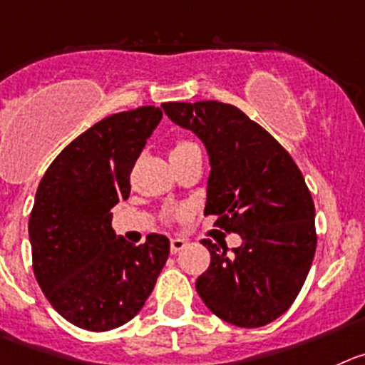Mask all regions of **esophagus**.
<instances>
[{"label": "esophagus", "instance_id": "obj_1", "mask_svg": "<svg viewBox=\"0 0 365 365\" xmlns=\"http://www.w3.org/2000/svg\"><path fill=\"white\" fill-rule=\"evenodd\" d=\"M185 247H187L185 240H180V237H175V240H171V254H178V252L183 250Z\"/></svg>", "mask_w": 365, "mask_h": 365}]
</instances>
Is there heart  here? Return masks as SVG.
Wrapping results in <instances>:
<instances>
[{
    "mask_svg": "<svg viewBox=\"0 0 365 365\" xmlns=\"http://www.w3.org/2000/svg\"><path fill=\"white\" fill-rule=\"evenodd\" d=\"M196 149H198V145L194 144V142L187 140V138H178L171 148V158H180V156L189 155V153L196 151Z\"/></svg>",
    "mask_w": 365,
    "mask_h": 365,
    "instance_id": "1",
    "label": "heart"
}]
</instances>
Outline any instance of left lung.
<instances>
[{"label":"left lung","mask_w":365,"mask_h":365,"mask_svg":"<svg viewBox=\"0 0 365 365\" xmlns=\"http://www.w3.org/2000/svg\"><path fill=\"white\" fill-rule=\"evenodd\" d=\"M167 117L202 138L210 176L205 216L243 243L203 240L210 264L196 281L207 308L240 328H261L294 304L317 248L315 205L301 169L240 108L217 101L165 102Z\"/></svg>","instance_id":"1"}]
</instances>
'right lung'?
<instances>
[{"instance_id":"right-lung-1","label":"right lung","mask_w":365,"mask_h":365,"mask_svg":"<svg viewBox=\"0 0 365 365\" xmlns=\"http://www.w3.org/2000/svg\"><path fill=\"white\" fill-rule=\"evenodd\" d=\"M162 110L142 106L102 118L66 145L39 182L29 220L34 275L61 317L88 331L131 321L169 257V240L135 247L111 229L129 176Z\"/></svg>"}]
</instances>
